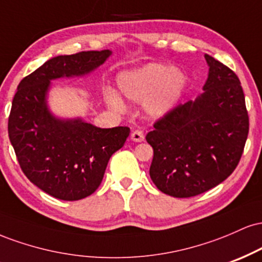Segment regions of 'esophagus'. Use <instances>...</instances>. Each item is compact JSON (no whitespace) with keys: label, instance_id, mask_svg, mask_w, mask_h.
<instances>
[{"label":"esophagus","instance_id":"esophagus-1","mask_svg":"<svg viewBox=\"0 0 262 262\" xmlns=\"http://www.w3.org/2000/svg\"><path fill=\"white\" fill-rule=\"evenodd\" d=\"M130 139L135 141V143H140V141L144 140V134L141 130H134L130 135Z\"/></svg>","mask_w":262,"mask_h":262}]
</instances>
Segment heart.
<instances>
[{"mask_svg": "<svg viewBox=\"0 0 262 262\" xmlns=\"http://www.w3.org/2000/svg\"><path fill=\"white\" fill-rule=\"evenodd\" d=\"M187 77L180 69L161 62H150L117 76L118 91L128 101L140 103L152 118H162L175 107L185 91ZM104 102L111 110L123 112L124 102L116 92L104 93Z\"/></svg>", "mask_w": 262, "mask_h": 262, "instance_id": "b5f03b06", "label": "heart"}]
</instances>
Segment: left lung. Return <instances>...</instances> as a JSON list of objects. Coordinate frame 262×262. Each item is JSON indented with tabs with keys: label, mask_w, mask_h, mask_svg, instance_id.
<instances>
[{
	"label": "left lung",
	"mask_w": 262,
	"mask_h": 262,
	"mask_svg": "<svg viewBox=\"0 0 262 262\" xmlns=\"http://www.w3.org/2000/svg\"><path fill=\"white\" fill-rule=\"evenodd\" d=\"M208 77L194 101L173 108L154 124L150 177L165 194L187 198L215 187L239 164L249 133L245 97L237 76L204 54Z\"/></svg>",
	"instance_id": "left-lung-1"
}]
</instances>
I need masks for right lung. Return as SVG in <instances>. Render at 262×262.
I'll return each instance as SVG.
<instances>
[{"label":"right lung","instance_id":"obj_1","mask_svg":"<svg viewBox=\"0 0 262 262\" xmlns=\"http://www.w3.org/2000/svg\"><path fill=\"white\" fill-rule=\"evenodd\" d=\"M111 55L106 49L55 56L17 87L8 118L11 144L29 181L58 200L79 201L92 194L130 129L98 128L80 117L55 116L48 104L52 81L86 76Z\"/></svg>","mask_w":262,"mask_h":262}]
</instances>
